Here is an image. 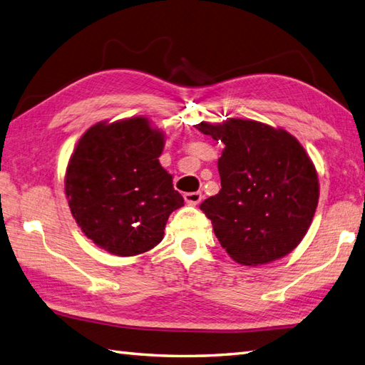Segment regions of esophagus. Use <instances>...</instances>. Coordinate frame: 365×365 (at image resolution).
Listing matches in <instances>:
<instances>
[{"label":"esophagus","instance_id":"34e87169","mask_svg":"<svg viewBox=\"0 0 365 365\" xmlns=\"http://www.w3.org/2000/svg\"><path fill=\"white\" fill-rule=\"evenodd\" d=\"M184 200L187 205L195 206L200 203L201 200H203V195H201V192H187V193H184Z\"/></svg>","mask_w":365,"mask_h":365}]
</instances>
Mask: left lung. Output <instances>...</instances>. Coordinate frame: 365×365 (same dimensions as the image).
Listing matches in <instances>:
<instances>
[{"label":"left lung","instance_id":"1","mask_svg":"<svg viewBox=\"0 0 365 365\" xmlns=\"http://www.w3.org/2000/svg\"><path fill=\"white\" fill-rule=\"evenodd\" d=\"M198 131L223 142L222 189L201 203L220 245L242 265L289 255L303 240L319 203V176L292 134L261 121L230 118Z\"/></svg>","mask_w":365,"mask_h":365}]
</instances>
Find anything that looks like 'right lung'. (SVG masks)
Returning a JSON list of instances; mask_svg holds the SVG:
<instances>
[{
	"mask_svg": "<svg viewBox=\"0 0 365 365\" xmlns=\"http://www.w3.org/2000/svg\"><path fill=\"white\" fill-rule=\"evenodd\" d=\"M164 143V133L147 117H133L93 125L73 151L66 172L71 215L110 255L135 256L156 247L170 214L184 205L159 164Z\"/></svg>",
	"mask_w": 365,
	"mask_h": 365,
	"instance_id": "add662e5",
	"label": "right lung"
}]
</instances>
